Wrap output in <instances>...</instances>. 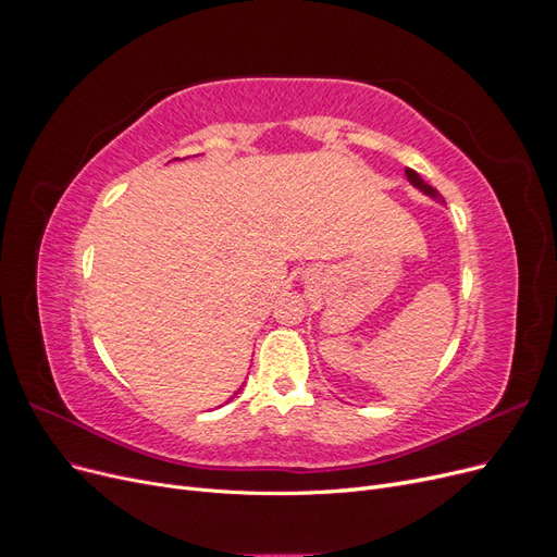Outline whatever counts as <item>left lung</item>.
Masks as SVG:
<instances>
[{
  "instance_id": "8db88e82",
  "label": "left lung",
  "mask_w": 557,
  "mask_h": 557,
  "mask_svg": "<svg viewBox=\"0 0 557 557\" xmlns=\"http://www.w3.org/2000/svg\"><path fill=\"white\" fill-rule=\"evenodd\" d=\"M407 178L411 181L413 188H418V190L423 193V195H428V197H432V199H436V201H444V199L440 197V193H436V190L432 188V185H428L423 178H420V174H418V172H413V170H407Z\"/></svg>"
}]
</instances>
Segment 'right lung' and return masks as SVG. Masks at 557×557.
<instances>
[{
  "label": "right lung",
  "instance_id": "1",
  "mask_svg": "<svg viewBox=\"0 0 557 557\" xmlns=\"http://www.w3.org/2000/svg\"><path fill=\"white\" fill-rule=\"evenodd\" d=\"M176 160H178V158H176ZM234 395H237V393H234ZM234 395H232V397H234Z\"/></svg>",
  "mask_w": 557,
  "mask_h": 557
}]
</instances>
